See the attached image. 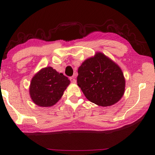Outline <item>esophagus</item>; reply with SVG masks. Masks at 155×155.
Listing matches in <instances>:
<instances>
[{
    "mask_svg": "<svg viewBox=\"0 0 155 155\" xmlns=\"http://www.w3.org/2000/svg\"><path fill=\"white\" fill-rule=\"evenodd\" d=\"M69 80H70L71 82V83H75L76 82V80H75V79L73 77L69 78Z\"/></svg>",
    "mask_w": 155,
    "mask_h": 155,
    "instance_id": "obj_1",
    "label": "esophagus"
}]
</instances>
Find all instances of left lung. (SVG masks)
I'll list each match as a JSON object with an SVG mask.
<instances>
[{
  "label": "left lung",
  "instance_id": "1",
  "mask_svg": "<svg viewBox=\"0 0 155 155\" xmlns=\"http://www.w3.org/2000/svg\"><path fill=\"white\" fill-rule=\"evenodd\" d=\"M78 73V85L92 103L99 106H110L123 96L125 80L123 71L104 54L98 52L86 60Z\"/></svg>",
  "mask_w": 155,
  "mask_h": 155
}]
</instances>
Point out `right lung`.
Listing matches in <instances>:
<instances>
[{
	"mask_svg": "<svg viewBox=\"0 0 155 155\" xmlns=\"http://www.w3.org/2000/svg\"><path fill=\"white\" fill-rule=\"evenodd\" d=\"M69 84L67 77L52 67L43 68L32 78L30 95L39 106L51 107L59 101Z\"/></svg>",
	"mask_w": 155,
	"mask_h": 155,
	"instance_id": "right-lung-1",
	"label": "right lung"
}]
</instances>
